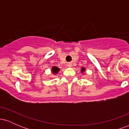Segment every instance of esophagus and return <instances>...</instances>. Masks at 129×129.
Here are the masks:
<instances>
[{"mask_svg":"<svg viewBox=\"0 0 129 129\" xmlns=\"http://www.w3.org/2000/svg\"><path fill=\"white\" fill-rule=\"evenodd\" d=\"M69 67H71V66H70V65H69Z\"/></svg>","mask_w":129,"mask_h":129,"instance_id":"obj_1","label":"esophagus"}]
</instances>
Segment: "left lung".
Returning <instances> with one entry per match:
<instances>
[{
	"label": "left lung",
	"instance_id": "obj_1",
	"mask_svg": "<svg viewBox=\"0 0 129 129\" xmlns=\"http://www.w3.org/2000/svg\"><path fill=\"white\" fill-rule=\"evenodd\" d=\"M84 71H85V68L82 67V69H81V72H82V73H83Z\"/></svg>",
	"mask_w": 129,
	"mask_h": 129
}]
</instances>
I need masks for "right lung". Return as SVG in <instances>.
Wrapping results in <instances>:
<instances>
[{"label": "right lung", "mask_w": 129, "mask_h": 129, "mask_svg": "<svg viewBox=\"0 0 129 129\" xmlns=\"http://www.w3.org/2000/svg\"><path fill=\"white\" fill-rule=\"evenodd\" d=\"M59 70V69L58 67H53L52 69H51V72H52V73L53 74L57 73V72Z\"/></svg>", "instance_id": "right-lung-1"}]
</instances>
